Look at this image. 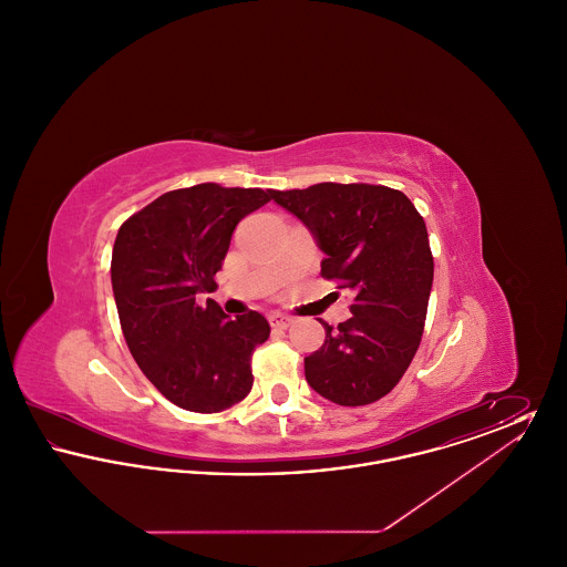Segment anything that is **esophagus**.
<instances>
[{"instance_id": "esophagus-1", "label": "esophagus", "mask_w": 567, "mask_h": 567, "mask_svg": "<svg viewBox=\"0 0 567 567\" xmlns=\"http://www.w3.org/2000/svg\"><path fill=\"white\" fill-rule=\"evenodd\" d=\"M291 323H293V319H291V317H287V315H270L271 327H278V329H287V327H289Z\"/></svg>"}]
</instances>
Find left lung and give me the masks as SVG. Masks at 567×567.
<instances>
[{
	"label": "left lung",
	"instance_id": "1",
	"mask_svg": "<svg viewBox=\"0 0 567 567\" xmlns=\"http://www.w3.org/2000/svg\"><path fill=\"white\" fill-rule=\"evenodd\" d=\"M324 252L321 276L352 296L349 321L323 323L324 342L303 359L308 384L338 405L384 398L421 344L433 257L423 216L402 190L321 183L271 190Z\"/></svg>",
	"mask_w": 567,
	"mask_h": 567
}]
</instances>
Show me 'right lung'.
Segmentation results:
<instances>
[{"label":"right lung","instance_id":"1","mask_svg":"<svg viewBox=\"0 0 567 567\" xmlns=\"http://www.w3.org/2000/svg\"><path fill=\"white\" fill-rule=\"evenodd\" d=\"M270 199V189L204 183L163 193L116 234L110 276L125 342L178 408L210 414L250 393V359L270 323L255 310L229 319L199 293L215 289L236 225Z\"/></svg>","mask_w":567,"mask_h":567}]
</instances>
